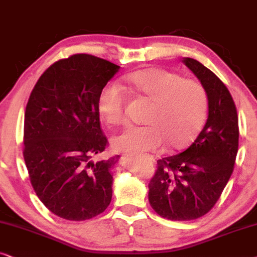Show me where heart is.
<instances>
[{
    "label": "heart",
    "instance_id": "obj_1",
    "mask_svg": "<svg viewBox=\"0 0 257 257\" xmlns=\"http://www.w3.org/2000/svg\"><path fill=\"white\" fill-rule=\"evenodd\" d=\"M136 90L153 102L146 117L147 125H129L112 139L116 149L141 154L155 152L164 141L181 149L194 141L208 112V93L196 80L161 68H150L126 76ZM126 93L111 82L102 88L97 98L98 112L107 123L119 124L125 119Z\"/></svg>",
    "mask_w": 257,
    "mask_h": 257
}]
</instances>
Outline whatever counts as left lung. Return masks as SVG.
Wrapping results in <instances>:
<instances>
[{
    "instance_id": "left-lung-1",
    "label": "left lung",
    "mask_w": 257,
    "mask_h": 257,
    "mask_svg": "<svg viewBox=\"0 0 257 257\" xmlns=\"http://www.w3.org/2000/svg\"><path fill=\"white\" fill-rule=\"evenodd\" d=\"M183 63L196 75L208 93L206 124L189 148L157 160L150 179L149 203L160 216L190 221L215 206L230 179L238 150V116L225 84L198 61Z\"/></svg>"
}]
</instances>
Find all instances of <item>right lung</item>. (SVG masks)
Returning a JSON list of instances; mask_svg holds the SVG:
<instances>
[{
    "instance_id": "add662e5",
    "label": "right lung",
    "mask_w": 257,
    "mask_h": 257,
    "mask_svg": "<svg viewBox=\"0 0 257 257\" xmlns=\"http://www.w3.org/2000/svg\"><path fill=\"white\" fill-rule=\"evenodd\" d=\"M118 68L93 55H71L41 75L27 103L23 157L30 183L41 202L64 220H90L110 204L118 156L93 157L109 145L97 98Z\"/></svg>"
}]
</instances>
